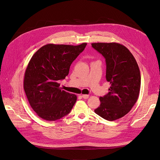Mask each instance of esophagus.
Here are the masks:
<instances>
[{
    "mask_svg": "<svg viewBox=\"0 0 160 160\" xmlns=\"http://www.w3.org/2000/svg\"><path fill=\"white\" fill-rule=\"evenodd\" d=\"M82 97L84 99H87V98H89V95H82Z\"/></svg>",
    "mask_w": 160,
    "mask_h": 160,
    "instance_id": "obj_1",
    "label": "esophagus"
}]
</instances>
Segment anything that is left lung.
<instances>
[{"mask_svg": "<svg viewBox=\"0 0 160 160\" xmlns=\"http://www.w3.org/2000/svg\"><path fill=\"white\" fill-rule=\"evenodd\" d=\"M106 59V80L109 93L100 97V105L95 112L108 121L127 115L138 100L141 88L138 65L130 50L117 43H91Z\"/></svg>", "mask_w": 160, "mask_h": 160, "instance_id": "8db88e82", "label": "left lung"}]
</instances>
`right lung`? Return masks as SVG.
I'll return each instance as SVG.
<instances>
[{"label":"right lung","instance_id":"obj_1","mask_svg":"<svg viewBox=\"0 0 160 160\" xmlns=\"http://www.w3.org/2000/svg\"><path fill=\"white\" fill-rule=\"evenodd\" d=\"M86 45L47 44L32 56L23 87L30 106L41 118L56 121L72 110L77 95L62 90L58 82L68 75L71 63Z\"/></svg>","mask_w":160,"mask_h":160}]
</instances>
